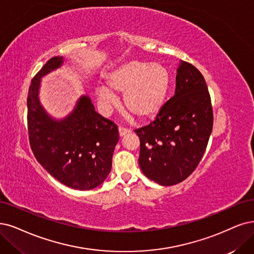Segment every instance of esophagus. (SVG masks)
Returning a JSON list of instances; mask_svg holds the SVG:
<instances>
[{
  "label": "esophagus",
  "instance_id": "esophagus-1",
  "mask_svg": "<svg viewBox=\"0 0 254 254\" xmlns=\"http://www.w3.org/2000/svg\"><path fill=\"white\" fill-rule=\"evenodd\" d=\"M118 130H119V135H120V136H125L126 134H127V133L129 132V129H128L127 127H121V126L118 127Z\"/></svg>",
  "mask_w": 254,
  "mask_h": 254
}]
</instances>
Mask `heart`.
Listing matches in <instances>:
<instances>
[{
  "label": "heart",
  "mask_w": 254,
  "mask_h": 254,
  "mask_svg": "<svg viewBox=\"0 0 254 254\" xmlns=\"http://www.w3.org/2000/svg\"><path fill=\"white\" fill-rule=\"evenodd\" d=\"M170 73L163 64L132 60L121 64L105 76V87L97 89L98 100L112 105V92L124 93L126 109L137 118L156 115L164 105L170 89Z\"/></svg>",
  "instance_id": "b5f03b06"
}]
</instances>
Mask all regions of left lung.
Listing matches in <instances>:
<instances>
[{
    "label": "left lung",
    "mask_w": 254,
    "mask_h": 254,
    "mask_svg": "<svg viewBox=\"0 0 254 254\" xmlns=\"http://www.w3.org/2000/svg\"><path fill=\"white\" fill-rule=\"evenodd\" d=\"M175 95L151 124L136 128L139 165L152 181L168 186L182 182L198 166L213 126L210 94L201 72L181 62Z\"/></svg>",
    "instance_id": "obj_1"
}]
</instances>
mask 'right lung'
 <instances>
[{
	"mask_svg": "<svg viewBox=\"0 0 254 254\" xmlns=\"http://www.w3.org/2000/svg\"><path fill=\"white\" fill-rule=\"evenodd\" d=\"M54 56L32 78L27 97V126L33 155L56 180L74 190H88L105 181L111 172L112 156L119 140L118 127L82 96L71 114L53 120L39 100L41 77L61 67Z\"/></svg>",
	"mask_w": 254,
	"mask_h": 254,
	"instance_id": "1",
	"label": "right lung"
}]
</instances>
